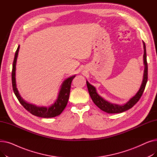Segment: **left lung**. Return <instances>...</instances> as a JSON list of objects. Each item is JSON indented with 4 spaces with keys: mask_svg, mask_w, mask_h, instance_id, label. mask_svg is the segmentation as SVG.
Instances as JSON below:
<instances>
[{
    "mask_svg": "<svg viewBox=\"0 0 157 157\" xmlns=\"http://www.w3.org/2000/svg\"><path fill=\"white\" fill-rule=\"evenodd\" d=\"M143 48H144L143 62L144 65L143 81H142L141 86H140L139 90H138V92L134 96H133L131 98H130L129 101H127L126 103L123 104L122 105H120V104L111 103L108 101L105 100L104 98H103L101 95L98 94L95 87L92 85L91 84H90L88 83V81L86 80V85L88 90L89 94L90 97H91L94 104L102 111L108 113H119L124 112L132 108V107L138 102V101L140 99V98H141V97L142 96L147 83V60H146V45L143 41Z\"/></svg>",
    "mask_w": 157,
    "mask_h": 157,
    "instance_id": "8db88e82",
    "label": "left lung"
}]
</instances>
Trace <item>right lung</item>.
Here are the masks:
<instances>
[{"label":"right lung","mask_w":157,"mask_h":157,"mask_svg":"<svg viewBox=\"0 0 157 157\" xmlns=\"http://www.w3.org/2000/svg\"><path fill=\"white\" fill-rule=\"evenodd\" d=\"M20 49V45L16 49L14 59L13 63L12 71V85L13 91L15 95L17 97L20 104L24 107V108L30 112L34 116L41 118H53L60 114L68 102L70 94V89L72 81L76 75L71 76L67 79H65L60 86L57 98L55 102L50 105L48 106H37L35 104H30L25 101L21 97L18 88L16 86V61L18 59V55Z\"/></svg>","instance_id":"1"}]
</instances>
